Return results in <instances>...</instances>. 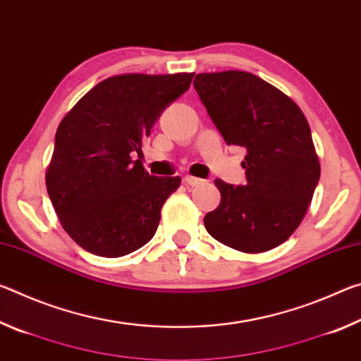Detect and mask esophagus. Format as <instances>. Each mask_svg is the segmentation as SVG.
I'll use <instances>...</instances> for the list:
<instances>
[{
  "instance_id": "obj_1",
  "label": "esophagus",
  "mask_w": 361,
  "mask_h": 361,
  "mask_svg": "<svg viewBox=\"0 0 361 361\" xmlns=\"http://www.w3.org/2000/svg\"><path fill=\"white\" fill-rule=\"evenodd\" d=\"M185 183H186V185H189V186H200V185H204L205 180H202V178H195V176L188 175L186 178H185Z\"/></svg>"
}]
</instances>
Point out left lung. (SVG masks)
Segmentation results:
<instances>
[{"mask_svg": "<svg viewBox=\"0 0 361 361\" xmlns=\"http://www.w3.org/2000/svg\"><path fill=\"white\" fill-rule=\"evenodd\" d=\"M194 89L224 142L247 149V183L215 180L221 202L205 215V229L243 253L279 247L301 224L320 180L307 121L295 102L247 71L200 73Z\"/></svg>", "mask_w": 361, "mask_h": 361, "instance_id": "left-lung-1", "label": "left lung"}]
</instances>
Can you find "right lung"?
Returning <instances> with one entry per match:
<instances>
[{
  "instance_id": "1",
  "label": "right lung",
  "mask_w": 361,
  "mask_h": 361,
  "mask_svg": "<svg viewBox=\"0 0 361 361\" xmlns=\"http://www.w3.org/2000/svg\"><path fill=\"white\" fill-rule=\"evenodd\" d=\"M194 73L119 75L90 89L60 122L46 173L63 229L85 252L119 258L154 237L180 176L149 175L133 156Z\"/></svg>"
}]
</instances>
